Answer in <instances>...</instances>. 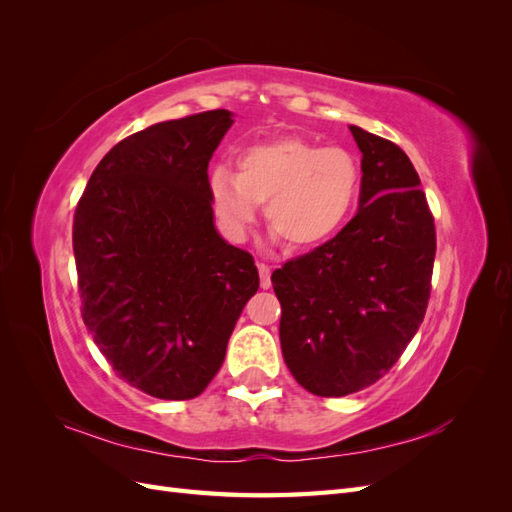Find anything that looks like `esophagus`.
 I'll use <instances>...</instances> for the list:
<instances>
[{"instance_id":"1","label":"esophagus","mask_w":512,"mask_h":512,"mask_svg":"<svg viewBox=\"0 0 512 512\" xmlns=\"http://www.w3.org/2000/svg\"><path fill=\"white\" fill-rule=\"evenodd\" d=\"M258 275H260V288H271V269L267 265L258 262Z\"/></svg>"}]
</instances>
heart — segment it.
Instances as JSON below:
<instances>
[{
	"label": "heart",
	"instance_id": "heart-1",
	"mask_svg": "<svg viewBox=\"0 0 512 512\" xmlns=\"http://www.w3.org/2000/svg\"><path fill=\"white\" fill-rule=\"evenodd\" d=\"M361 170L350 151L280 136L245 147L237 173L215 166L209 198L230 241H243L265 203L267 224L292 250H312L335 237L359 198Z\"/></svg>",
	"mask_w": 512,
	"mask_h": 512
}]
</instances>
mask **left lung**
Wrapping results in <instances>:
<instances>
[{"instance_id":"1","label":"left lung","mask_w":512,"mask_h":512,"mask_svg":"<svg viewBox=\"0 0 512 512\" xmlns=\"http://www.w3.org/2000/svg\"><path fill=\"white\" fill-rule=\"evenodd\" d=\"M361 151L354 218L271 275L284 361L305 391L344 397L389 371L425 318L436 226L421 179L395 143L350 126Z\"/></svg>"}]
</instances>
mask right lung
<instances>
[{
  "mask_svg": "<svg viewBox=\"0 0 512 512\" xmlns=\"http://www.w3.org/2000/svg\"><path fill=\"white\" fill-rule=\"evenodd\" d=\"M232 123L220 108L123 138L74 213L85 327L123 380L158 399L207 389L260 284L213 222L207 166Z\"/></svg>",
  "mask_w": 512,
  "mask_h": 512,
  "instance_id": "1",
  "label": "right lung"
}]
</instances>
